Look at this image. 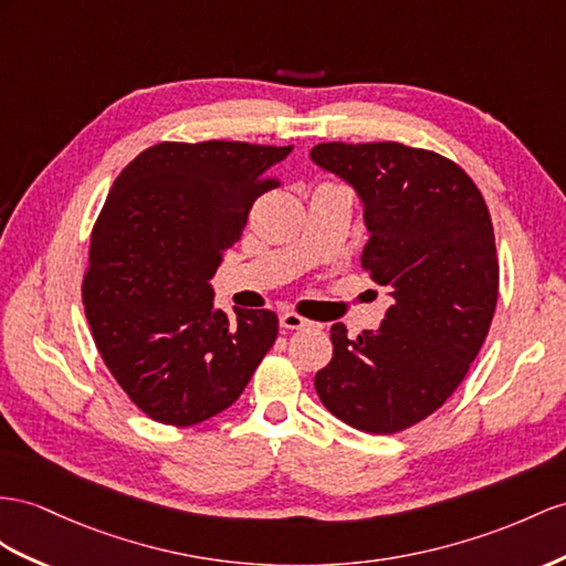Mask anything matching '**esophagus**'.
<instances>
[{"label": "esophagus", "instance_id": "1", "mask_svg": "<svg viewBox=\"0 0 566 566\" xmlns=\"http://www.w3.org/2000/svg\"><path fill=\"white\" fill-rule=\"evenodd\" d=\"M280 325L286 327V329H306V327H313L315 323L306 321V317H301L296 313H282L280 315Z\"/></svg>", "mask_w": 566, "mask_h": 566}]
</instances>
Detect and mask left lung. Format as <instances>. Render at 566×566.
I'll return each mask as SVG.
<instances>
[{
    "label": "left lung",
    "mask_w": 566,
    "mask_h": 566,
    "mask_svg": "<svg viewBox=\"0 0 566 566\" xmlns=\"http://www.w3.org/2000/svg\"><path fill=\"white\" fill-rule=\"evenodd\" d=\"M313 165L349 184L364 208L360 263L387 289L378 329L332 325L315 375L329 413L364 432L411 428L452 397L497 306L500 265L485 200L447 157L401 143H321Z\"/></svg>",
    "instance_id": "left-lung-1"
}]
</instances>
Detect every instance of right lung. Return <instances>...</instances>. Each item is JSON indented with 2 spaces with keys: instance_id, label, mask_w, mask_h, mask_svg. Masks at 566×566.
<instances>
[{
  "instance_id": "1",
  "label": "right lung",
  "mask_w": 566,
  "mask_h": 566,
  "mask_svg": "<svg viewBox=\"0 0 566 566\" xmlns=\"http://www.w3.org/2000/svg\"><path fill=\"white\" fill-rule=\"evenodd\" d=\"M292 150L157 143L112 184L91 239L85 317L114 380L153 421L193 426L229 409L277 339L268 308H214L210 280Z\"/></svg>"
}]
</instances>
